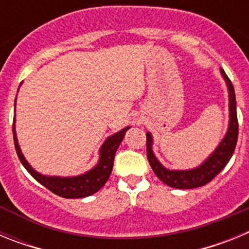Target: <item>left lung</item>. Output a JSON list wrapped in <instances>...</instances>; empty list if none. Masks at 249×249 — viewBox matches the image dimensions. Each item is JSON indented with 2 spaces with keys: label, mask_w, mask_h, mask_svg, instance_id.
Returning a JSON list of instances; mask_svg holds the SVG:
<instances>
[{
  "label": "left lung",
  "mask_w": 249,
  "mask_h": 249,
  "mask_svg": "<svg viewBox=\"0 0 249 249\" xmlns=\"http://www.w3.org/2000/svg\"><path fill=\"white\" fill-rule=\"evenodd\" d=\"M221 73L227 83L228 94H230V124H228L227 133L221 143L201 166L193 169H187V171H171V169L164 168L158 162L155 153L152 151L153 140H152L151 133L147 132V158H148V162L155 175L167 186L179 188V190H190V188L204 186L221 172L232 157L234 148H236L237 138H238L236 94H234L232 82L226 74V72L221 70Z\"/></svg>",
  "instance_id": "obj_1"
}]
</instances>
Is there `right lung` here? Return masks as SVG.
<instances>
[{"instance_id":"add662e5","label":"right lung","mask_w":249,"mask_h":249,"mask_svg":"<svg viewBox=\"0 0 249 249\" xmlns=\"http://www.w3.org/2000/svg\"><path fill=\"white\" fill-rule=\"evenodd\" d=\"M15 107H16V101H15ZM129 128L131 127H126V128L121 129L120 132L107 138L100 149L98 163L93 168L89 169V172H86L85 175L76 176V177H50V176H43L41 173L36 172L28 164L26 158L22 155L21 148H19L18 142H17L15 120H13L12 131L17 156H18L23 167L27 169L28 173L37 182L45 186L52 193L59 196V197H63V198H83V197H89V196L100 191L105 186L106 182L108 181L109 175H111L112 168H113V160L116 151H117L118 146L121 144L123 137H124L126 132Z\"/></svg>"}]
</instances>
